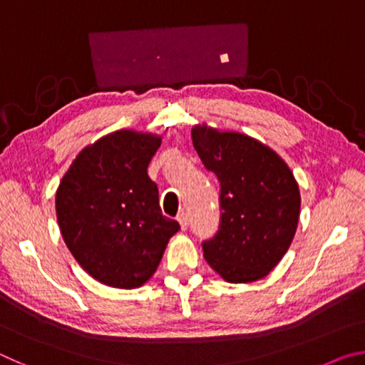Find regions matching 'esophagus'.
I'll use <instances>...</instances> for the list:
<instances>
[{
    "mask_svg": "<svg viewBox=\"0 0 365 365\" xmlns=\"http://www.w3.org/2000/svg\"><path fill=\"white\" fill-rule=\"evenodd\" d=\"M177 220H178V224H180L182 230H187V228H188V217H187V214L180 212V214L177 215Z\"/></svg>",
    "mask_w": 365,
    "mask_h": 365,
    "instance_id": "obj_1",
    "label": "esophagus"
}]
</instances>
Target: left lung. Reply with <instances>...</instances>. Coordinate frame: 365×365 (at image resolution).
I'll return each mask as SVG.
<instances>
[{
    "label": "left lung",
    "instance_id": "8db88e82",
    "mask_svg": "<svg viewBox=\"0 0 365 365\" xmlns=\"http://www.w3.org/2000/svg\"><path fill=\"white\" fill-rule=\"evenodd\" d=\"M191 138L220 183V224L202 242L206 261L230 283L264 279L285 256L298 227L301 196L293 172L248 135L195 125Z\"/></svg>",
    "mask_w": 365,
    "mask_h": 365
}]
</instances>
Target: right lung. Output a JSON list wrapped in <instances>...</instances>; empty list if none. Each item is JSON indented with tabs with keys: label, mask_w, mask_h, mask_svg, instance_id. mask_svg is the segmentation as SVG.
<instances>
[{
	"label": "right lung",
	"mask_w": 365,
	"mask_h": 365,
	"mask_svg": "<svg viewBox=\"0 0 365 365\" xmlns=\"http://www.w3.org/2000/svg\"><path fill=\"white\" fill-rule=\"evenodd\" d=\"M160 137L117 130L83 148L56 191L67 248L95 280L132 289L150 280L169 238L180 230L163 215L148 165Z\"/></svg>",
	"instance_id": "obj_1"
}]
</instances>
